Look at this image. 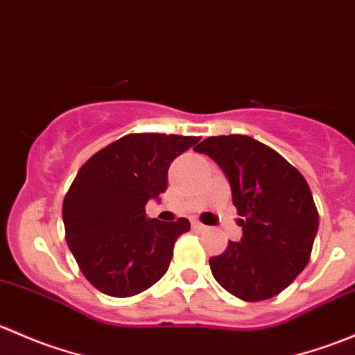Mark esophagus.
I'll return each mask as SVG.
<instances>
[{
	"instance_id": "1",
	"label": "esophagus",
	"mask_w": 355,
	"mask_h": 355,
	"mask_svg": "<svg viewBox=\"0 0 355 355\" xmlns=\"http://www.w3.org/2000/svg\"><path fill=\"white\" fill-rule=\"evenodd\" d=\"M192 230H196V232H204L206 230V227H204L202 223H199V221H192Z\"/></svg>"
}]
</instances>
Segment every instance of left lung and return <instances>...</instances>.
Returning <instances> with one entry per match:
<instances>
[{
    "label": "left lung",
    "instance_id": "obj_1",
    "mask_svg": "<svg viewBox=\"0 0 355 355\" xmlns=\"http://www.w3.org/2000/svg\"><path fill=\"white\" fill-rule=\"evenodd\" d=\"M196 151L221 168L242 216L241 242L209 259L214 280L247 302L278 295L307 266L320 227L309 185L284 156L247 135L207 137Z\"/></svg>",
    "mask_w": 355,
    "mask_h": 355
}]
</instances>
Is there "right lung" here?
Returning <instances> with one entry per match:
<instances>
[{"mask_svg": "<svg viewBox=\"0 0 355 355\" xmlns=\"http://www.w3.org/2000/svg\"><path fill=\"white\" fill-rule=\"evenodd\" d=\"M199 137L128 134L89 157L63 200L67 244L89 284L111 297L153 287L168 271L185 218H148L146 204L168 189L171 161Z\"/></svg>", "mask_w": 355, "mask_h": 355, "instance_id": "1", "label": "right lung"}]
</instances>
